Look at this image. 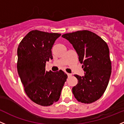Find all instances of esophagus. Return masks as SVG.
<instances>
[{
	"mask_svg": "<svg viewBox=\"0 0 124 124\" xmlns=\"http://www.w3.org/2000/svg\"><path fill=\"white\" fill-rule=\"evenodd\" d=\"M67 75H68V77H71V76L72 75L71 73H67Z\"/></svg>",
	"mask_w": 124,
	"mask_h": 124,
	"instance_id": "esophagus-1",
	"label": "esophagus"
}]
</instances>
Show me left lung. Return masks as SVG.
Returning <instances> with one entry per match:
<instances>
[{
    "mask_svg": "<svg viewBox=\"0 0 124 124\" xmlns=\"http://www.w3.org/2000/svg\"><path fill=\"white\" fill-rule=\"evenodd\" d=\"M62 37L72 45L85 72L83 77L75 75L78 81L72 88L75 98L84 104L96 101L104 94L111 77L108 45L96 34L86 30L63 34Z\"/></svg>",
    "mask_w": 124,
    "mask_h": 124,
    "instance_id": "1",
    "label": "left lung"
}]
</instances>
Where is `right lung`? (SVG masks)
Returning <instances> with one entry per match:
<instances>
[{"label": "right lung", "instance_id": "add662e5", "mask_svg": "<svg viewBox=\"0 0 124 124\" xmlns=\"http://www.w3.org/2000/svg\"><path fill=\"white\" fill-rule=\"evenodd\" d=\"M61 35L33 30L20 42L17 68L28 97L42 106H50L59 100L68 76L62 70L46 71V62L52 59V48Z\"/></svg>", "mask_w": 124, "mask_h": 124}]
</instances>
